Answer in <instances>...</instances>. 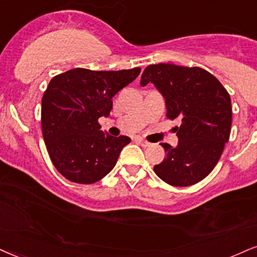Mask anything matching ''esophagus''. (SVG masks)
Returning a JSON list of instances; mask_svg holds the SVG:
<instances>
[{
    "label": "esophagus",
    "mask_w": 257,
    "mask_h": 257,
    "mask_svg": "<svg viewBox=\"0 0 257 257\" xmlns=\"http://www.w3.org/2000/svg\"><path fill=\"white\" fill-rule=\"evenodd\" d=\"M136 141H138L139 144L142 146V147H149V146H151V142L146 141V140H144V139H136Z\"/></svg>",
    "instance_id": "34e87169"
}]
</instances>
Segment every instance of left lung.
<instances>
[{
    "label": "left lung",
    "instance_id": "1",
    "mask_svg": "<svg viewBox=\"0 0 257 257\" xmlns=\"http://www.w3.org/2000/svg\"><path fill=\"white\" fill-rule=\"evenodd\" d=\"M153 83L166 103L175 126L178 146L161 144L166 158L155 165V174L172 186H191L211 173L229 141L231 99L215 76L200 67L157 64L146 67L141 85Z\"/></svg>",
    "mask_w": 257,
    "mask_h": 257
}]
</instances>
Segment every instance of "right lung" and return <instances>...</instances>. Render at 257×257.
Returning a JSON list of instances; mask_svg holds the SVG:
<instances>
[{
	"label": "right lung",
	"instance_id": "obj_1",
	"mask_svg": "<svg viewBox=\"0 0 257 257\" xmlns=\"http://www.w3.org/2000/svg\"><path fill=\"white\" fill-rule=\"evenodd\" d=\"M140 67L121 71L73 69L51 79L41 99V128L54 167L67 180L93 184L115 167L128 136L100 131L112 97L131 84Z\"/></svg>",
	"mask_w": 257,
	"mask_h": 257
}]
</instances>
